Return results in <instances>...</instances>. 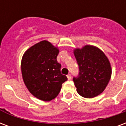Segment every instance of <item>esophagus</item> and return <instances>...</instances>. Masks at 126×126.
<instances>
[{
	"instance_id": "obj_1",
	"label": "esophagus",
	"mask_w": 126,
	"mask_h": 126,
	"mask_svg": "<svg viewBox=\"0 0 126 126\" xmlns=\"http://www.w3.org/2000/svg\"><path fill=\"white\" fill-rule=\"evenodd\" d=\"M67 79H68V80H71L72 77H71V74L67 75Z\"/></svg>"
}]
</instances>
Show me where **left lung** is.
<instances>
[{
  "label": "left lung",
  "instance_id": "obj_1",
  "mask_svg": "<svg viewBox=\"0 0 126 126\" xmlns=\"http://www.w3.org/2000/svg\"><path fill=\"white\" fill-rule=\"evenodd\" d=\"M74 55L79 66V75L73 79L77 93L84 98L96 96L105 89L112 74L107 57L92 46L76 49Z\"/></svg>",
  "mask_w": 126,
  "mask_h": 126
}]
</instances>
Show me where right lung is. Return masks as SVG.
I'll return each mask as SVG.
<instances>
[{
    "mask_svg": "<svg viewBox=\"0 0 126 126\" xmlns=\"http://www.w3.org/2000/svg\"><path fill=\"white\" fill-rule=\"evenodd\" d=\"M58 54V49L44 40L28 49L22 59L24 82L29 91L42 100L54 99L67 80L61 73V65L57 61Z\"/></svg>",
    "mask_w": 126,
    "mask_h": 126,
    "instance_id": "1",
    "label": "right lung"
}]
</instances>
